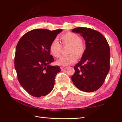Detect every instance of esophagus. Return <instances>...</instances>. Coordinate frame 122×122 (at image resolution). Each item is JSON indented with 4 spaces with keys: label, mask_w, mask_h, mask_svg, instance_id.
<instances>
[{
    "label": "esophagus",
    "mask_w": 122,
    "mask_h": 122,
    "mask_svg": "<svg viewBox=\"0 0 122 122\" xmlns=\"http://www.w3.org/2000/svg\"><path fill=\"white\" fill-rule=\"evenodd\" d=\"M66 67H63V66H62V67H61V71H63V70H66Z\"/></svg>",
    "instance_id": "esophagus-1"
}]
</instances>
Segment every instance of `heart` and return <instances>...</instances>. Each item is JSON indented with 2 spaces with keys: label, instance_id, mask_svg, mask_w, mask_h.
I'll return each instance as SVG.
<instances>
[{
  "label": "heart",
  "instance_id": "heart-1",
  "mask_svg": "<svg viewBox=\"0 0 122 122\" xmlns=\"http://www.w3.org/2000/svg\"><path fill=\"white\" fill-rule=\"evenodd\" d=\"M63 45L70 46L69 49V56H62L56 61L57 65L61 66H66L74 63L76 61L77 57L80 58L85 51V47L82 43V39L76 33L67 32L63 34L60 37ZM62 46L56 39H54L50 43L49 51L52 56L58 58L61 56Z\"/></svg>",
  "mask_w": 122,
  "mask_h": 122
}]
</instances>
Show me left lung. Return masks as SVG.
Segmentation results:
<instances>
[{"mask_svg":"<svg viewBox=\"0 0 122 122\" xmlns=\"http://www.w3.org/2000/svg\"><path fill=\"white\" fill-rule=\"evenodd\" d=\"M72 31L80 33L86 44L81 60L74 66L72 82L82 91H95L104 83L110 70L109 45L104 36L97 30L78 27Z\"/></svg>","mask_w":122,"mask_h":122,"instance_id":"left-lung-1","label":"left lung"}]
</instances>
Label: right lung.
I'll list each match as a JSON object with an SVG mask.
<instances>
[{
    "instance_id": "1",
    "label": "right lung",
    "mask_w": 122,
    "mask_h": 122,
    "mask_svg": "<svg viewBox=\"0 0 122 122\" xmlns=\"http://www.w3.org/2000/svg\"><path fill=\"white\" fill-rule=\"evenodd\" d=\"M62 30L34 29L20 39L16 46L15 68L22 87L32 97H40L52 90L59 66H51L50 43Z\"/></svg>"
}]
</instances>
